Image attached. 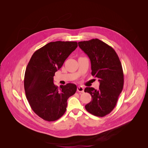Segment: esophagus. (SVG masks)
<instances>
[{"label":"esophagus","instance_id":"obj_1","mask_svg":"<svg viewBox=\"0 0 148 148\" xmlns=\"http://www.w3.org/2000/svg\"><path fill=\"white\" fill-rule=\"evenodd\" d=\"M77 91L79 92H84V88L83 86H78L77 89Z\"/></svg>","mask_w":148,"mask_h":148}]
</instances>
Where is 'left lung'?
<instances>
[{"instance_id": "8db88e82", "label": "left lung", "mask_w": 148, "mask_h": 148, "mask_svg": "<svg viewBox=\"0 0 148 148\" xmlns=\"http://www.w3.org/2000/svg\"><path fill=\"white\" fill-rule=\"evenodd\" d=\"M79 47L90 59L92 75L98 79L99 88L86 87L85 92L92 97L86 110L99 117L109 114L117 103L123 86V73L114 50L98 39L79 42Z\"/></svg>"}]
</instances>
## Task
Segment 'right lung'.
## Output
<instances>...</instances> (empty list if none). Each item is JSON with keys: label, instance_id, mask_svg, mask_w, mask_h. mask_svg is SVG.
<instances>
[{"label": "right lung", "instance_id": "add662e5", "mask_svg": "<svg viewBox=\"0 0 148 148\" xmlns=\"http://www.w3.org/2000/svg\"><path fill=\"white\" fill-rule=\"evenodd\" d=\"M77 46V42H49L36 50L27 64L24 79L26 98L33 111L45 121L62 117L66 110L67 99L77 90L73 83L60 85L59 89L53 77Z\"/></svg>", "mask_w": 148, "mask_h": 148}]
</instances>
